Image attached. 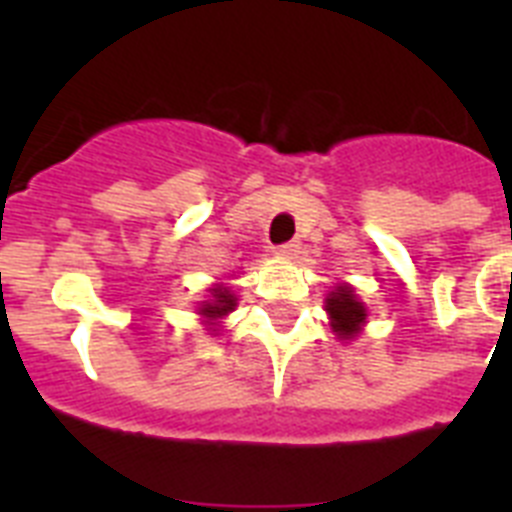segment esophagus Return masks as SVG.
I'll list each match as a JSON object with an SVG mask.
<instances>
[{"instance_id":"esophagus-1","label":"esophagus","mask_w":512,"mask_h":512,"mask_svg":"<svg viewBox=\"0 0 512 512\" xmlns=\"http://www.w3.org/2000/svg\"><path fill=\"white\" fill-rule=\"evenodd\" d=\"M297 251H300V243L297 241H289V243H282V246H277V256H282V259H295Z\"/></svg>"}]
</instances>
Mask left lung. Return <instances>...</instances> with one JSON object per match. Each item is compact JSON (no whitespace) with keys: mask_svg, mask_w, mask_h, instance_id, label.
<instances>
[{"mask_svg":"<svg viewBox=\"0 0 512 512\" xmlns=\"http://www.w3.org/2000/svg\"><path fill=\"white\" fill-rule=\"evenodd\" d=\"M325 310L330 312L333 318V330H336L341 338H351L359 333V325L366 320V307L356 300L354 289L338 284L336 292H330V297L325 300Z\"/></svg>","mask_w":512,"mask_h":512,"instance_id":"obj_1","label":"left lung"}]
</instances>
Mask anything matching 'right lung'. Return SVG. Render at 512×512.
I'll return each instance as SVG.
<instances>
[{"label": "right lung", "mask_w": 512, "mask_h": 512, "mask_svg": "<svg viewBox=\"0 0 512 512\" xmlns=\"http://www.w3.org/2000/svg\"><path fill=\"white\" fill-rule=\"evenodd\" d=\"M235 307V297L230 295L228 289H212V302L202 305V315L207 318H220V315H228Z\"/></svg>", "instance_id": "1"}]
</instances>
